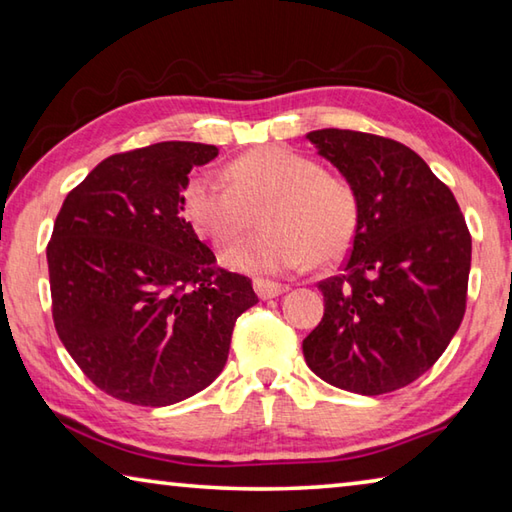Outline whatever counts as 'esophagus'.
I'll list each match as a JSON object with an SVG mask.
<instances>
[{
	"mask_svg": "<svg viewBox=\"0 0 512 512\" xmlns=\"http://www.w3.org/2000/svg\"><path fill=\"white\" fill-rule=\"evenodd\" d=\"M284 291H287V287H284V284L268 282V280H255V293L262 300H271V298L282 296Z\"/></svg>",
	"mask_w": 512,
	"mask_h": 512,
	"instance_id": "obj_1",
	"label": "esophagus"
}]
</instances>
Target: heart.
Here are the masks:
<instances>
[{
  "label": "heart",
  "instance_id": "1",
  "mask_svg": "<svg viewBox=\"0 0 512 512\" xmlns=\"http://www.w3.org/2000/svg\"><path fill=\"white\" fill-rule=\"evenodd\" d=\"M230 185L198 171L187 180L183 207L214 244H230L262 219L264 230L230 246L223 266L248 275H280L307 259L327 264L352 246L359 198L343 176L284 146L241 155L225 169Z\"/></svg>",
  "mask_w": 512,
  "mask_h": 512
}]
</instances>
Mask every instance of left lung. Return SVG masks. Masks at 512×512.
I'll use <instances>...</instances> for the list:
<instances>
[{
  "mask_svg": "<svg viewBox=\"0 0 512 512\" xmlns=\"http://www.w3.org/2000/svg\"><path fill=\"white\" fill-rule=\"evenodd\" d=\"M359 198L343 275L318 284L325 314L302 341L327 384L381 395L424 375L461 327L472 237L454 194L418 153L388 137L307 133Z\"/></svg>",
  "mask_w": 512,
  "mask_h": 512,
  "instance_id": "1",
  "label": "left lung"
}]
</instances>
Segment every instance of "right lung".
<instances>
[{"mask_svg": "<svg viewBox=\"0 0 512 512\" xmlns=\"http://www.w3.org/2000/svg\"><path fill=\"white\" fill-rule=\"evenodd\" d=\"M212 144L160 142L97 164L67 194L47 246L54 325L94 386L121 402L169 406L212 384L248 277L216 271L185 221L189 171Z\"/></svg>", "mask_w": 512, "mask_h": 512, "instance_id": "1", "label": "right lung"}]
</instances>
